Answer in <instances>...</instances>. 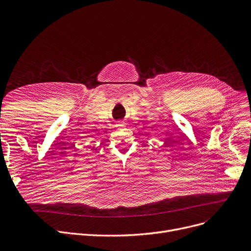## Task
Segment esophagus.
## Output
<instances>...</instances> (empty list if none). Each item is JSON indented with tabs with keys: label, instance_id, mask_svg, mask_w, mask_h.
<instances>
[{
	"label": "esophagus",
	"instance_id": "esophagus-1",
	"mask_svg": "<svg viewBox=\"0 0 251 251\" xmlns=\"http://www.w3.org/2000/svg\"><path fill=\"white\" fill-rule=\"evenodd\" d=\"M125 124H126V123H125L124 121H119L118 124H117V126H125Z\"/></svg>",
	"mask_w": 251,
	"mask_h": 251
}]
</instances>
